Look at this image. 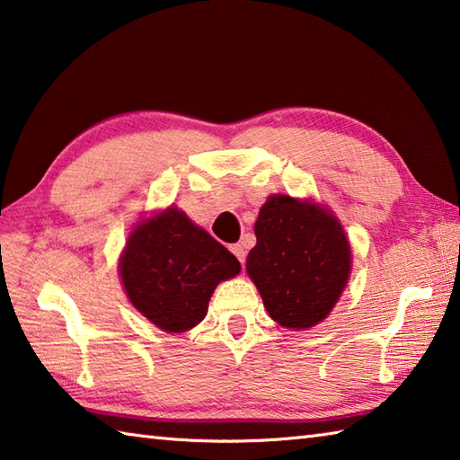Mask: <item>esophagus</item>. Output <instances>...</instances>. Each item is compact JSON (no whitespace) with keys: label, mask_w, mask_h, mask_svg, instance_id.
<instances>
[{"label":"esophagus","mask_w":460,"mask_h":460,"mask_svg":"<svg viewBox=\"0 0 460 460\" xmlns=\"http://www.w3.org/2000/svg\"><path fill=\"white\" fill-rule=\"evenodd\" d=\"M231 251H233V255H235V257L239 259V263L245 265V257H247L245 247H243L241 243H237V245H231Z\"/></svg>","instance_id":"34e87169"}]
</instances>
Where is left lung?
<instances>
[{"mask_svg": "<svg viewBox=\"0 0 460 460\" xmlns=\"http://www.w3.org/2000/svg\"><path fill=\"white\" fill-rule=\"evenodd\" d=\"M247 273L279 325L309 329L335 307L350 273L349 241L339 221L314 203L269 197L255 223Z\"/></svg>", "mask_w": 460, "mask_h": 460, "instance_id": "1", "label": "left lung"}]
</instances>
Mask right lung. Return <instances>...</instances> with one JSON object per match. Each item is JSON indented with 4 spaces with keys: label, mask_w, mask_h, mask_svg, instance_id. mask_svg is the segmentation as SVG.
Masks as SVG:
<instances>
[{
    "label": "right lung",
    "mask_w": 460,
    "mask_h": 460,
    "mask_svg": "<svg viewBox=\"0 0 460 460\" xmlns=\"http://www.w3.org/2000/svg\"><path fill=\"white\" fill-rule=\"evenodd\" d=\"M129 301L159 329L183 332L201 323L219 281L241 271L237 257L171 209L131 233L119 263Z\"/></svg>",
    "instance_id": "obj_1"
}]
</instances>
